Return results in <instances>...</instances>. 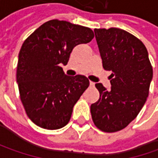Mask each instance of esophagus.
Masks as SVG:
<instances>
[{
    "mask_svg": "<svg viewBox=\"0 0 158 158\" xmlns=\"http://www.w3.org/2000/svg\"><path fill=\"white\" fill-rule=\"evenodd\" d=\"M89 85H90V86H94L95 82H91V81H89Z\"/></svg>",
    "mask_w": 158,
    "mask_h": 158,
    "instance_id": "1",
    "label": "esophagus"
}]
</instances>
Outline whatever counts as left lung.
Instances as JSON below:
<instances>
[{
    "instance_id": "8db88e82",
    "label": "left lung",
    "mask_w": 158,
    "mask_h": 158,
    "mask_svg": "<svg viewBox=\"0 0 158 158\" xmlns=\"http://www.w3.org/2000/svg\"><path fill=\"white\" fill-rule=\"evenodd\" d=\"M104 69L112 71L111 89L96 83L99 99L90 106L96 127L106 133L125 128L136 118L149 96L153 69L143 43L118 28L95 29Z\"/></svg>"
}]
</instances>
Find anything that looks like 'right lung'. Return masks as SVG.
Returning <instances> with one entry per match:
<instances>
[{
  "label": "right lung",
  "instance_id": "1",
  "mask_svg": "<svg viewBox=\"0 0 158 158\" xmlns=\"http://www.w3.org/2000/svg\"><path fill=\"white\" fill-rule=\"evenodd\" d=\"M94 38L91 29L69 22L50 20L24 40L18 55L16 82L23 106L34 124L59 129L69 123L73 107L89 85L86 76L65 75L77 45Z\"/></svg>",
  "mask_w": 158,
  "mask_h": 158
}]
</instances>
